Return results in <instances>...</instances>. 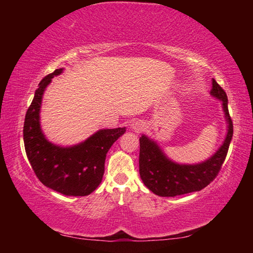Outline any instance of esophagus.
<instances>
[{"instance_id":"esophagus-1","label":"esophagus","mask_w":253,"mask_h":253,"mask_svg":"<svg viewBox=\"0 0 253 253\" xmlns=\"http://www.w3.org/2000/svg\"><path fill=\"white\" fill-rule=\"evenodd\" d=\"M130 128H131V129L134 130V131H136V132H139V131L144 130L145 125L143 124V122H140V121H135V122H132V123H131Z\"/></svg>"}]
</instances>
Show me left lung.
<instances>
[{"instance_id": "8db88e82", "label": "left lung", "mask_w": 253, "mask_h": 253, "mask_svg": "<svg viewBox=\"0 0 253 253\" xmlns=\"http://www.w3.org/2000/svg\"><path fill=\"white\" fill-rule=\"evenodd\" d=\"M211 95L222 101L228 122L225 139L216 153L199 164H177L163 153L158 145L143 135L139 138V174L145 185L158 196H177L201 191L219 174L233 135V124L228 109V97L221 85L212 79Z\"/></svg>"}]
</instances>
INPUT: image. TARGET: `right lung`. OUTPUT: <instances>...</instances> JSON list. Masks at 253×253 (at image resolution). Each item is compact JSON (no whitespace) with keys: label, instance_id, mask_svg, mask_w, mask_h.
<instances>
[{"label":"right lung","instance_id":"1","mask_svg":"<svg viewBox=\"0 0 253 253\" xmlns=\"http://www.w3.org/2000/svg\"><path fill=\"white\" fill-rule=\"evenodd\" d=\"M62 70L57 69L45 76L34 93L24 119L25 153L37 177L43 185L63 195L85 196L92 193L101 183L107 152L125 134L126 127L100 129L84 142L70 147L50 143L40 126L42 96L51 79Z\"/></svg>","mask_w":253,"mask_h":253}]
</instances>
